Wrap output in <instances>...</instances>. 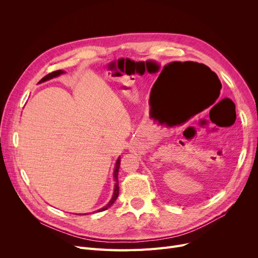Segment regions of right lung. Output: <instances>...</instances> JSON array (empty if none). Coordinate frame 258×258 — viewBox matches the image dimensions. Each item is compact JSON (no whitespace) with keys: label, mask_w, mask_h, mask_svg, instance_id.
<instances>
[{"label":"right lung","mask_w":258,"mask_h":258,"mask_svg":"<svg viewBox=\"0 0 258 258\" xmlns=\"http://www.w3.org/2000/svg\"><path fill=\"white\" fill-rule=\"evenodd\" d=\"M62 73H64L62 70H57V71H54V72H52V73H49L48 75H46L45 77H43L42 79H40L38 84H42V83H44V81H47V80H49V79H51V78L57 77V76H59V75L62 74ZM119 167H120V157L117 159L116 165H115V170H114V179H115V182H116V183H115V189H114V195H113L111 201L108 202L107 204H106V206H104L103 208H101V209H99V210H97V211H104V210H106L107 208H110V207L114 204L115 201L117 200V198H118V195H119V185H118V171H119Z\"/></svg>","instance_id":"right-lung-1"}]
</instances>
